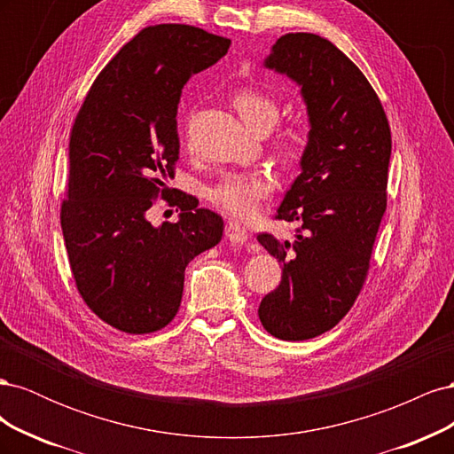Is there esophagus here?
Segmentation results:
<instances>
[{
  "label": "esophagus",
  "mask_w": 454,
  "mask_h": 454,
  "mask_svg": "<svg viewBox=\"0 0 454 454\" xmlns=\"http://www.w3.org/2000/svg\"><path fill=\"white\" fill-rule=\"evenodd\" d=\"M225 237L232 242V244H246L250 239V232L246 227H242L237 222H229L225 227Z\"/></svg>",
  "instance_id": "obj_1"
}]
</instances>
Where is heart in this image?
Returning a JSON list of instances; mask_svg holds the SVG:
<instances>
[{
  "mask_svg": "<svg viewBox=\"0 0 454 454\" xmlns=\"http://www.w3.org/2000/svg\"><path fill=\"white\" fill-rule=\"evenodd\" d=\"M232 106L239 112L246 127L252 130L270 129L278 119L280 107L270 94L257 89H240L232 96ZM307 144V134L301 125H292L280 130L277 149L284 162H295ZM274 187L272 177L263 170L229 172L208 191V199L217 210L227 215L246 219L257 212L263 200Z\"/></svg>",
  "mask_w": 454,
  "mask_h": 454,
  "instance_id": "b5f03b06",
  "label": "heart"
}]
</instances>
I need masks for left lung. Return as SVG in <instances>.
<instances>
[{
  "instance_id": "left-lung-1",
  "label": "left lung",
  "mask_w": 454,
  "mask_h": 454,
  "mask_svg": "<svg viewBox=\"0 0 454 454\" xmlns=\"http://www.w3.org/2000/svg\"><path fill=\"white\" fill-rule=\"evenodd\" d=\"M265 67L301 87L310 130L301 174L277 210V219L299 223L295 239L257 235L282 263L257 314L270 335L305 340L345 318L365 282L387 210L392 138L377 92L332 41L286 34Z\"/></svg>"
}]
</instances>
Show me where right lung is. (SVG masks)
Segmentation results:
<instances>
[{"instance_id":"obj_1","label":"right lung","mask_w":454,"mask_h":454,"mask_svg":"<svg viewBox=\"0 0 454 454\" xmlns=\"http://www.w3.org/2000/svg\"><path fill=\"white\" fill-rule=\"evenodd\" d=\"M229 45L195 26H149L109 60L75 117L62 235L81 297L119 332L168 325L189 261L223 237L222 215L199 208L193 195L173 196L167 184L180 155L182 89ZM157 196L178 206L176 224L150 225Z\"/></svg>"}]
</instances>
